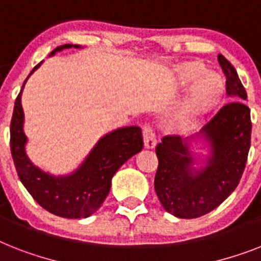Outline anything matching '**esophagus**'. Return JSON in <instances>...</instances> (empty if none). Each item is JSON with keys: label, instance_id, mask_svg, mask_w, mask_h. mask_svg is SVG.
<instances>
[{"label": "esophagus", "instance_id": "esophagus-1", "mask_svg": "<svg viewBox=\"0 0 261 261\" xmlns=\"http://www.w3.org/2000/svg\"><path fill=\"white\" fill-rule=\"evenodd\" d=\"M143 143H145L146 149H154L156 146L155 134L152 133L150 126L143 127Z\"/></svg>", "mask_w": 261, "mask_h": 261}]
</instances>
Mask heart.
Masks as SVG:
<instances>
[{
  "instance_id": "b5f03b06",
  "label": "heart",
  "mask_w": 261,
  "mask_h": 261,
  "mask_svg": "<svg viewBox=\"0 0 261 261\" xmlns=\"http://www.w3.org/2000/svg\"><path fill=\"white\" fill-rule=\"evenodd\" d=\"M188 99L175 116V123L179 127L189 126L197 118L211 111L222 94V82L215 73H206L204 65L189 64L182 67L178 73V84L182 88L193 86Z\"/></svg>"
}]
</instances>
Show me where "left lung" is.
<instances>
[{
    "label": "left lung",
    "mask_w": 261,
    "mask_h": 261,
    "mask_svg": "<svg viewBox=\"0 0 261 261\" xmlns=\"http://www.w3.org/2000/svg\"><path fill=\"white\" fill-rule=\"evenodd\" d=\"M226 76V95L233 99L192 137H165L155 152L158 170L154 189L166 212L178 219L206 215L228 198L240 182L251 146V111L236 69L217 56ZM201 144L206 156L194 153Z\"/></svg>",
    "instance_id": "1"
}]
</instances>
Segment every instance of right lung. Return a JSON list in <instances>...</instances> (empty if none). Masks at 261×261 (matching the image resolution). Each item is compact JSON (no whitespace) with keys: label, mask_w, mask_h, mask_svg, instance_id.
<instances>
[{"label":"right lung","mask_w":261,"mask_h":261,"mask_svg":"<svg viewBox=\"0 0 261 261\" xmlns=\"http://www.w3.org/2000/svg\"><path fill=\"white\" fill-rule=\"evenodd\" d=\"M68 48L79 49L82 46L64 44L52 50L49 56ZM41 64L42 61L32 69L29 76ZM22 90L14 103L10 123V150L20 181L45 211L65 219L90 217L106 200L118 169L143 147L141 128L120 127L103 135L76 170L67 175H52L36 166L27 154L28 138L24 133L25 118L21 105Z\"/></svg>","instance_id":"add662e5"}]
</instances>
